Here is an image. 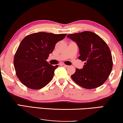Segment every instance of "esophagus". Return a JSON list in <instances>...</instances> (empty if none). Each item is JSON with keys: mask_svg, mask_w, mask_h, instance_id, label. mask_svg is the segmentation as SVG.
<instances>
[{"mask_svg": "<svg viewBox=\"0 0 123 123\" xmlns=\"http://www.w3.org/2000/svg\"><path fill=\"white\" fill-rule=\"evenodd\" d=\"M61 66H62L64 67H66V68H67V67H69V66L66 65H65V64H62Z\"/></svg>", "mask_w": 123, "mask_h": 123, "instance_id": "obj_1", "label": "esophagus"}]
</instances>
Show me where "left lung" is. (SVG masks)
<instances>
[{
  "instance_id": "obj_1",
  "label": "left lung",
  "mask_w": 123,
  "mask_h": 123,
  "mask_svg": "<svg viewBox=\"0 0 123 123\" xmlns=\"http://www.w3.org/2000/svg\"><path fill=\"white\" fill-rule=\"evenodd\" d=\"M67 37L76 42L80 54L79 59L85 62L82 69H76L72 79L86 89L102 85L109 76L113 65L111 51L106 42L90 31L70 34Z\"/></svg>"
}]
</instances>
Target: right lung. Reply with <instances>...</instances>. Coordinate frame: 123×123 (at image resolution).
I'll return each mask as SVG.
<instances>
[{"label": "right lung", "mask_w": 123, "mask_h": 123, "mask_svg": "<svg viewBox=\"0 0 123 123\" xmlns=\"http://www.w3.org/2000/svg\"><path fill=\"white\" fill-rule=\"evenodd\" d=\"M66 34L34 33L24 38L14 57L17 76L20 82L31 89L44 87L53 79L58 66L50 65L46 61L55 45Z\"/></svg>", "instance_id": "1"}]
</instances>
